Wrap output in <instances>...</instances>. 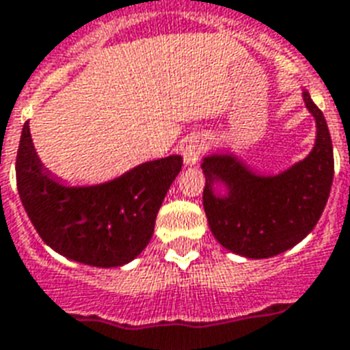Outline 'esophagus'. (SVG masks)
I'll return each mask as SVG.
<instances>
[{
  "label": "esophagus",
  "mask_w": 350,
  "mask_h": 350,
  "mask_svg": "<svg viewBox=\"0 0 350 350\" xmlns=\"http://www.w3.org/2000/svg\"><path fill=\"white\" fill-rule=\"evenodd\" d=\"M206 149V140L201 135H192L185 140L181 147V154H183L185 165H196L200 161L201 154Z\"/></svg>",
  "instance_id": "esophagus-1"
}]
</instances>
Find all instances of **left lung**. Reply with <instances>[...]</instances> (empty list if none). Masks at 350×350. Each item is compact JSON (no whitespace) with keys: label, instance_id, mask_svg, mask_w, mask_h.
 <instances>
[{"label":"left lung","instance_id":"8db88e82","mask_svg":"<svg viewBox=\"0 0 350 350\" xmlns=\"http://www.w3.org/2000/svg\"><path fill=\"white\" fill-rule=\"evenodd\" d=\"M302 100L314 118L313 149L277 174H264L234 152L203 156V206L223 248L246 258L288 252L317 226L331 192L334 156L327 122L306 90Z\"/></svg>","mask_w":350,"mask_h":350}]
</instances>
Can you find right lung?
Returning <instances> with one entry per match:
<instances>
[{"mask_svg":"<svg viewBox=\"0 0 350 350\" xmlns=\"http://www.w3.org/2000/svg\"><path fill=\"white\" fill-rule=\"evenodd\" d=\"M181 165V156L172 154L144 161L104 183L68 185L44 167L27 122L16 180L33 228L53 252L95 268H118L149 244L158 210Z\"/></svg>","mask_w":350,"mask_h":350,"instance_id":"1","label":"right lung"}]
</instances>
